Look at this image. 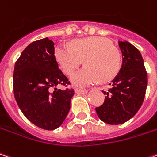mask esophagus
<instances>
[{
	"mask_svg": "<svg viewBox=\"0 0 157 157\" xmlns=\"http://www.w3.org/2000/svg\"><path fill=\"white\" fill-rule=\"evenodd\" d=\"M75 92L76 94H86V93L88 92V90H87V89H76L75 90Z\"/></svg>",
	"mask_w": 157,
	"mask_h": 157,
	"instance_id": "obj_1",
	"label": "esophagus"
}]
</instances>
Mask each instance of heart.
Masks as SVG:
<instances>
[{"label":"heart","mask_w":157,"mask_h":157,"mask_svg":"<svg viewBox=\"0 0 157 157\" xmlns=\"http://www.w3.org/2000/svg\"><path fill=\"white\" fill-rule=\"evenodd\" d=\"M55 56L62 71L70 75L82 63L86 67L70 76L76 87H86L99 81L114 78L121 68V56L112 42L105 37L95 36L75 40L71 47L59 44Z\"/></svg>","instance_id":"b5f03b06"}]
</instances>
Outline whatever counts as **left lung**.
Wrapping results in <instances>:
<instances>
[{
	"label": "left lung",
	"mask_w": 157,
	"mask_h": 157,
	"mask_svg": "<svg viewBox=\"0 0 157 157\" xmlns=\"http://www.w3.org/2000/svg\"><path fill=\"white\" fill-rule=\"evenodd\" d=\"M122 55V65L110 83L103 104L95 108L98 117L111 125L122 124L135 116L143 104L148 75L143 57L128 41L118 42Z\"/></svg>",
	"instance_id": "1"
}]
</instances>
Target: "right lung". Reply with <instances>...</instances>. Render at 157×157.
<instances>
[{
    "instance_id": "right-lung-1",
    "label": "right lung",
    "mask_w": 157,
    "mask_h": 157,
    "mask_svg": "<svg viewBox=\"0 0 157 157\" xmlns=\"http://www.w3.org/2000/svg\"><path fill=\"white\" fill-rule=\"evenodd\" d=\"M58 68L54 42L48 37L30 43L15 62L13 88L15 101L27 119L37 127L53 130L62 125L70 109L73 89Z\"/></svg>"
}]
</instances>
